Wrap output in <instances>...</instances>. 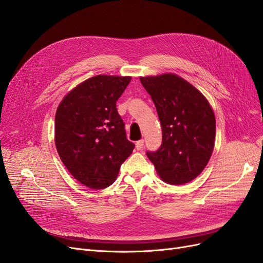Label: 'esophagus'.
I'll return each instance as SVG.
<instances>
[{"mask_svg":"<svg viewBox=\"0 0 263 263\" xmlns=\"http://www.w3.org/2000/svg\"><path fill=\"white\" fill-rule=\"evenodd\" d=\"M144 146H145V142H144V139H140L136 142V148L137 150H142L144 149Z\"/></svg>","mask_w":263,"mask_h":263,"instance_id":"34e87169","label":"esophagus"}]
</instances>
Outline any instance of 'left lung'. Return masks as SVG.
Returning <instances> with one entry per match:
<instances>
[{"mask_svg":"<svg viewBox=\"0 0 263 263\" xmlns=\"http://www.w3.org/2000/svg\"><path fill=\"white\" fill-rule=\"evenodd\" d=\"M151 97L162 128L161 146L147 151L160 178L170 184L195 179L208 164L216 123L210 103L176 74L140 78Z\"/></svg>","mask_w":263,"mask_h":263,"instance_id":"1","label":"left lung"}]
</instances>
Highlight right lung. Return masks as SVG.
Here are the masks:
<instances>
[{
  "label": "right lung",
  "instance_id": "1",
  "mask_svg": "<svg viewBox=\"0 0 263 263\" xmlns=\"http://www.w3.org/2000/svg\"><path fill=\"white\" fill-rule=\"evenodd\" d=\"M130 77L97 76L62 100L54 119V141L61 161L87 187L113 184L135 145L126 137L116 102Z\"/></svg>",
  "mask_w": 263,
  "mask_h": 263
}]
</instances>
